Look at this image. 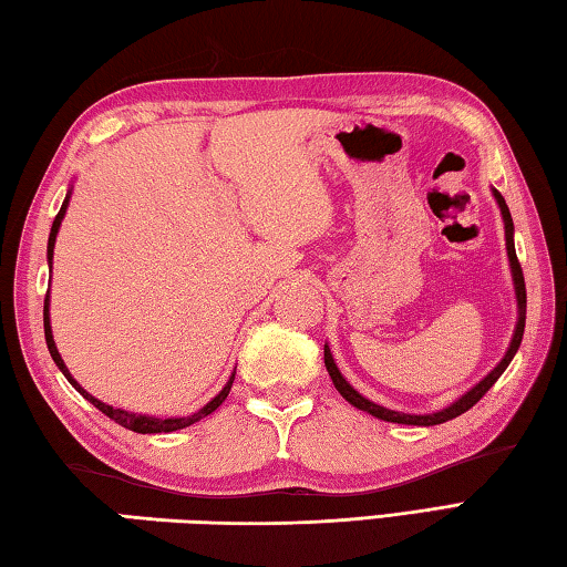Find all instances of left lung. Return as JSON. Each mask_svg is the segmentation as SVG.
Returning a JSON list of instances; mask_svg holds the SVG:
<instances>
[{
	"label": "left lung",
	"mask_w": 567,
	"mask_h": 567,
	"mask_svg": "<svg viewBox=\"0 0 567 567\" xmlns=\"http://www.w3.org/2000/svg\"><path fill=\"white\" fill-rule=\"evenodd\" d=\"M493 198H496L501 215H503V225H506V250H508V262H511V275H513V290H516V302H518V322L516 329H513V339L508 344V352L503 354L501 362L493 367V372H488L486 377L481 379L476 386H471L466 394L458 396L454 404H449L446 409L434 411V414H404V411H394V409H386V406H379L374 401H369L367 396L359 394V391L347 382L339 372V367L334 364V357L329 352V347L324 344V367L329 377H332V384L337 386L339 394H342L349 404L367 411V414H372L382 421H391V424H409V426H436V424H444L449 419H456L461 416L463 411H468L476 401L486 394V391L498 382V377L506 372V367L511 364V359L516 357L518 347H520V339H523V329H526V280H523V270H520V262H518V255H516V245H513V218H511V210L506 200H503V195L493 188Z\"/></svg>",
	"instance_id": "8db88e82"
}]
</instances>
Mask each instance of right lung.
Masks as SVG:
<instances>
[{"instance_id":"add662e5","label":"right lung","mask_w":567,"mask_h":567,"mask_svg":"<svg viewBox=\"0 0 567 567\" xmlns=\"http://www.w3.org/2000/svg\"><path fill=\"white\" fill-rule=\"evenodd\" d=\"M69 198H71V190L66 193L64 203H61V210L56 213L54 223H51L49 245H47V262H49V267H51V260H54V243H56V233H59V228H61V220H64V215H66ZM44 337H47V347H49V354H51V359H54V364L61 369V374H64V377L69 379V384L74 386V389L79 391V394L84 396L86 401H91V404H94L99 411H104V414H106L111 421H116V424L126 426V429H131V431H136V434H171V431H178V429H185V426L195 424V421H200V419H205L208 414H213V411L218 409L225 399H228V394H230V386H233V382H235V372H233V374H230V379H228V384H225V386L220 389V394L215 396V399H210L208 404H205L203 409L195 411V414H190V416L161 419V416H146V414H131V411L113 409V406L104 404V401H99L96 396H91L89 391H86V389H81V384L76 382V379L71 377V372H69L66 364H64V359H61L59 349H56V344H54V334H51V319H49V292H47V297H44Z\"/></svg>"}]
</instances>
